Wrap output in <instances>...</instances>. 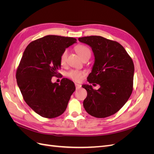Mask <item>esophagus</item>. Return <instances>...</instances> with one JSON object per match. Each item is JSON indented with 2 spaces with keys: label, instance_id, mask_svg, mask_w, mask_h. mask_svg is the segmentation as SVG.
I'll return each instance as SVG.
<instances>
[{
  "label": "esophagus",
  "instance_id": "1",
  "mask_svg": "<svg viewBox=\"0 0 154 154\" xmlns=\"http://www.w3.org/2000/svg\"><path fill=\"white\" fill-rule=\"evenodd\" d=\"M75 86H76V89H78V88H81V87H82V85L80 84H78V83H75Z\"/></svg>",
  "mask_w": 154,
  "mask_h": 154
}]
</instances>
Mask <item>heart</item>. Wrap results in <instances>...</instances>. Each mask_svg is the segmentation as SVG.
Masks as SVG:
<instances>
[{"label":"heart","instance_id":"obj_1","mask_svg":"<svg viewBox=\"0 0 154 154\" xmlns=\"http://www.w3.org/2000/svg\"><path fill=\"white\" fill-rule=\"evenodd\" d=\"M75 50L82 59L87 55L91 56V54L90 49L85 45H78L76 46ZM67 56L68 50L65 49L62 52L61 56H60V63H61L62 65L66 63L67 58ZM83 75H84V72L82 71H78V70H72V71H71L67 74V76L69 78L76 82L81 81Z\"/></svg>","mask_w":154,"mask_h":154}]
</instances>
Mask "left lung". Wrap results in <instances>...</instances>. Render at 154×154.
<instances>
[{
	"mask_svg": "<svg viewBox=\"0 0 154 154\" xmlns=\"http://www.w3.org/2000/svg\"><path fill=\"white\" fill-rule=\"evenodd\" d=\"M88 45L94 55V63L87 81L100 85L97 90L83 85L87 92L83 106L88 114L98 118L109 117L126 103L133 90L134 66L123 46L100 36L79 38Z\"/></svg>",
	"mask_w": 154,
	"mask_h": 154,
	"instance_id": "8db88e82",
	"label": "left lung"
}]
</instances>
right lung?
I'll return each instance as SVG.
<instances>
[{"instance_id":"add662e5","label":"right lung","mask_w":154,"mask_h":154,"mask_svg":"<svg viewBox=\"0 0 154 154\" xmlns=\"http://www.w3.org/2000/svg\"><path fill=\"white\" fill-rule=\"evenodd\" d=\"M74 43L76 39L71 37L48 35L31 42L23 53L16 73L17 85L26 103L42 117L62 115L76 89L67 78L60 84L51 82L59 74L62 52Z\"/></svg>"}]
</instances>
